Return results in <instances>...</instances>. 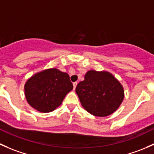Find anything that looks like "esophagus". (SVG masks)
I'll return each instance as SVG.
<instances>
[{
    "mask_svg": "<svg viewBox=\"0 0 154 154\" xmlns=\"http://www.w3.org/2000/svg\"><path fill=\"white\" fill-rule=\"evenodd\" d=\"M76 86H77V82H74V83H73V89H74V90H75V88H76Z\"/></svg>",
    "mask_w": 154,
    "mask_h": 154,
    "instance_id": "obj_1",
    "label": "esophagus"
}]
</instances>
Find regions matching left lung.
<instances>
[{
  "label": "left lung",
  "instance_id": "left-lung-1",
  "mask_svg": "<svg viewBox=\"0 0 154 154\" xmlns=\"http://www.w3.org/2000/svg\"><path fill=\"white\" fill-rule=\"evenodd\" d=\"M82 107L90 114L104 117L114 112L125 97L124 88L110 72L89 70L75 88Z\"/></svg>",
  "mask_w": 154,
  "mask_h": 154
}]
</instances>
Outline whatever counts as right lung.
Instances as JSON below:
<instances>
[{
	"instance_id": "add662e5",
	"label": "right lung",
	"mask_w": 154,
	"mask_h": 154,
	"mask_svg": "<svg viewBox=\"0 0 154 154\" xmlns=\"http://www.w3.org/2000/svg\"><path fill=\"white\" fill-rule=\"evenodd\" d=\"M73 89L66 72L56 68L47 69L30 77L24 85L27 102L42 112H50L59 107L64 97Z\"/></svg>"
}]
</instances>
